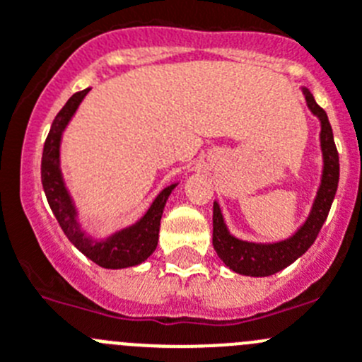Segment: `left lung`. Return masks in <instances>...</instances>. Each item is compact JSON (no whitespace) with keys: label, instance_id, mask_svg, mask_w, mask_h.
Wrapping results in <instances>:
<instances>
[{"label":"left lung","instance_id":"left-lung-1","mask_svg":"<svg viewBox=\"0 0 362 362\" xmlns=\"http://www.w3.org/2000/svg\"><path fill=\"white\" fill-rule=\"evenodd\" d=\"M301 90L305 93L308 110L321 122L319 142H321V153H323V175H321V184H319L317 194H315L310 214L305 220V223L291 238L274 243L245 242V240L233 236L229 229H227L226 221H223L220 205H218V202H214L213 247L221 262L226 263L233 272H238V274L252 276V278H265V276L276 274V272L283 270L291 263H294L315 242L319 230H321L325 220H327L332 202H334L337 184H339V153H337V148H335L334 133H332V126L328 122L327 112L315 103L310 90L305 86Z\"/></svg>","mask_w":362,"mask_h":362}]
</instances>
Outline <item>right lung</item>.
Returning a JSON list of instances; mask_svg holds the SVG:
<instances>
[{
  "label": "right lung",
  "instance_id": "1",
  "mask_svg": "<svg viewBox=\"0 0 362 362\" xmlns=\"http://www.w3.org/2000/svg\"><path fill=\"white\" fill-rule=\"evenodd\" d=\"M88 92L90 88L74 93L52 122L50 133L45 141L43 158H41V182H43L45 194L63 233L86 258L103 269H126V267L141 265L151 256L153 250L157 249L158 229H160V218L165 202L178 184H171L162 189L144 216L136 220L133 226L115 230L100 240L90 236L83 229L79 223L76 202L66 189L63 173H61V141H63L64 129L70 124L71 117L76 115L79 104L83 103Z\"/></svg>",
  "mask_w": 362,
  "mask_h": 362
}]
</instances>
